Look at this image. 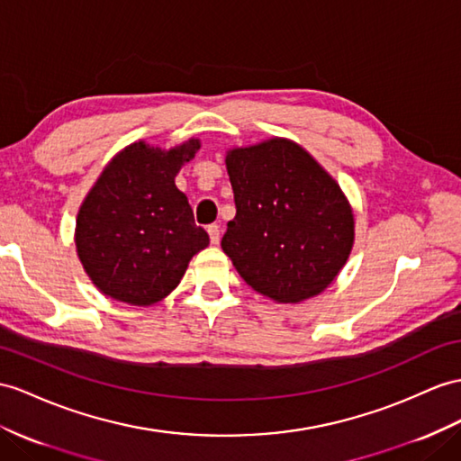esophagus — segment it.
Instances as JSON below:
<instances>
[{"label": "esophagus", "mask_w": 461, "mask_h": 461, "mask_svg": "<svg viewBox=\"0 0 461 461\" xmlns=\"http://www.w3.org/2000/svg\"><path fill=\"white\" fill-rule=\"evenodd\" d=\"M208 235H210L212 245L220 243V226H218V223H212V226H208Z\"/></svg>", "instance_id": "1"}]
</instances>
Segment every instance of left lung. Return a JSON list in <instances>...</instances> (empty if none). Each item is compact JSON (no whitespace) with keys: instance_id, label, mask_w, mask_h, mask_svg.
Returning a JSON list of instances; mask_svg holds the SVG:
<instances>
[{"instance_id":"left-lung-1","label":"left lung","mask_w":461,"mask_h":461,"mask_svg":"<svg viewBox=\"0 0 461 461\" xmlns=\"http://www.w3.org/2000/svg\"><path fill=\"white\" fill-rule=\"evenodd\" d=\"M226 167L235 218L221 249L240 276L278 303L321 294L354 245V214L339 183L286 138L231 148Z\"/></svg>"}]
</instances>
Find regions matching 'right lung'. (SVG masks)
<instances>
[{
  "label": "right lung",
  "instance_id": "add662e5",
  "mask_svg": "<svg viewBox=\"0 0 461 461\" xmlns=\"http://www.w3.org/2000/svg\"><path fill=\"white\" fill-rule=\"evenodd\" d=\"M200 149L191 138L171 149L140 140L107 163L76 220V249L95 288L116 302L153 305L179 285L208 247L175 176Z\"/></svg>",
  "mask_w": 461,
  "mask_h": 461
}]
</instances>
